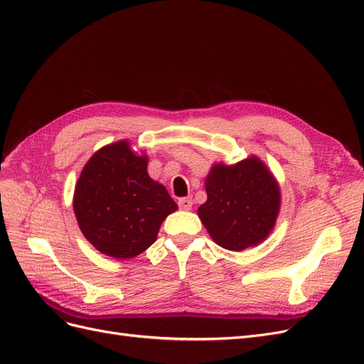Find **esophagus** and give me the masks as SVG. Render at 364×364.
<instances>
[{
    "label": "esophagus",
    "mask_w": 364,
    "mask_h": 364,
    "mask_svg": "<svg viewBox=\"0 0 364 364\" xmlns=\"http://www.w3.org/2000/svg\"><path fill=\"white\" fill-rule=\"evenodd\" d=\"M178 205L181 209H183V211H188V209H191V206H193V200L190 199V197H182V199L178 200Z\"/></svg>",
    "instance_id": "obj_1"
}]
</instances>
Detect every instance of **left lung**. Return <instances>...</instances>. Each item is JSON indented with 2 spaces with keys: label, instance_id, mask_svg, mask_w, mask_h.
Returning a JSON list of instances; mask_svg holds the SVG:
<instances>
[{
  "label": "left lung",
  "instance_id": "obj_1",
  "mask_svg": "<svg viewBox=\"0 0 364 364\" xmlns=\"http://www.w3.org/2000/svg\"><path fill=\"white\" fill-rule=\"evenodd\" d=\"M205 188L208 200L197 214L218 246L240 252L269 237L279 214L281 193L261 159L213 165Z\"/></svg>",
  "mask_w": 364,
  "mask_h": 364
}]
</instances>
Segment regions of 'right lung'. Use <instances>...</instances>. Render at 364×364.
Wrapping results in <instances>:
<instances>
[{
	"mask_svg": "<svg viewBox=\"0 0 364 364\" xmlns=\"http://www.w3.org/2000/svg\"><path fill=\"white\" fill-rule=\"evenodd\" d=\"M147 156L118 141L95 151L75 183L73 208L85 238L117 259L134 258L156 241L178 209L165 186L147 173Z\"/></svg>",
	"mask_w": 364,
	"mask_h": 364,
	"instance_id": "1",
	"label": "right lung"
}]
</instances>
